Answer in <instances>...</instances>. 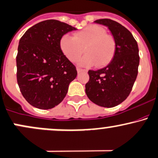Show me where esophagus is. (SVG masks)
Wrapping results in <instances>:
<instances>
[{
	"label": "esophagus",
	"instance_id": "34e87169",
	"mask_svg": "<svg viewBox=\"0 0 158 158\" xmlns=\"http://www.w3.org/2000/svg\"><path fill=\"white\" fill-rule=\"evenodd\" d=\"M77 72L78 73H82V72H87V70H84V69H82V68H79V67H78Z\"/></svg>",
	"mask_w": 158,
	"mask_h": 158
}]
</instances>
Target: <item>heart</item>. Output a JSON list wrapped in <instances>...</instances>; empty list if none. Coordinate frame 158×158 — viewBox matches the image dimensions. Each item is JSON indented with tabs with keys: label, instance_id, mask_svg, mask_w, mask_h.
Returning a JSON list of instances; mask_svg holds the SVG:
<instances>
[{
	"label": "heart",
	"instance_id": "heart-1",
	"mask_svg": "<svg viewBox=\"0 0 158 158\" xmlns=\"http://www.w3.org/2000/svg\"><path fill=\"white\" fill-rule=\"evenodd\" d=\"M60 47L64 55L71 62L79 60V64L90 67L97 64L103 67L112 60L116 50V43L112 36L106 34L103 27L97 25H88L73 36L67 34L60 40Z\"/></svg>",
	"mask_w": 158,
	"mask_h": 158
}]
</instances>
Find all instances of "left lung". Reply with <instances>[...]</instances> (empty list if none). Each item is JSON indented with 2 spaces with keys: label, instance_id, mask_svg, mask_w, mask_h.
<instances>
[{
  "label": "left lung",
  "instance_id": "obj_1",
  "mask_svg": "<svg viewBox=\"0 0 158 158\" xmlns=\"http://www.w3.org/2000/svg\"><path fill=\"white\" fill-rule=\"evenodd\" d=\"M94 22L108 27L115 40L116 50L106 67L88 70L85 93L94 103L110 108L125 100L132 90L139 64L138 45L132 34L118 22L109 19Z\"/></svg>",
  "mask_w": 158,
  "mask_h": 158
}]
</instances>
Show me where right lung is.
<instances>
[{
	"mask_svg": "<svg viewBox=\"0 0 158 158\" xmlns=\"http://www.w3.org/2000/svg\"><path fill=\"white\" fill-rule=\"evenodd\" d=\"M76 29L49 19L32 26L21 37L16 56L17 82L22 94L33 106L48 110L65 98L77 71L62 52L60 40Z\"/></svg>",
	"mask_w": 158,
	"mask_h": 158,
	"instance_id": "obj_1",
	"label": "right lung"
}]
</instances>
